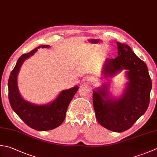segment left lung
Returning a JSON list of instances; mask_svg holds the SVG:
<instances>
[{"mask_svg":"<svg viewBox=\"0 0 157 157\" xmlns=\"http://www.w3.org/2000/svg\"><path fill=\"white\" fill-rule=\"evenodd\" d=\"M118 56L107 59L103 67L106 78L127 70L128 82L118 99H109L107 86L93 91V101L97 121L107 129L122 132L130 128L148 109L152 81L146 63L128 45L117 42Z\"/></svg>","mask_w":157,"mask_h":157,"instance_id":"8db88e82","label":"left lung"}]
</instances>
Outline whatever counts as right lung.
<instances>
[{
    "mask_svg": "<svg viewBox=\"0 0 157 157\" xmlns=\"http://www.w3.org/2000/svg\"><path fill=\"white\" fill-rule=\"evenodd\" d=\"M39 48H50V45H40L17 60L8 81L9 100L13 111L29 127L37 131H49L63 123L69 103L79 88L76 86L63 90L51 103L42 105L28 102L21 97L17 84V74L24 60L33 56Z\"/></svg>",
    "mask_w": 157,
    "mask_h": 157,
    "instance_id": "add662e5",
    "label": "right lung"
}]
</instances>
